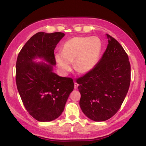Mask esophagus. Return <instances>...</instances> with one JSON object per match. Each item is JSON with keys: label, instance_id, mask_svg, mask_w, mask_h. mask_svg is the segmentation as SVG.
I'll list each match as a JSON object with an SVG mask.
<instances>
[{"label": "esophagus", "instance_id": "1", "mask_svg": "<svg viewBox=\"0 0 146 146\" xmlns=\"http://www.w3.org/2000/svg\"><path fill=\"white\" fill-rule=\"evenodd\" d=\"M78 84L77 83L75 82V84H74V88L75 89H77V88H78Z\"/></svg>", "mask_w": 146, "mask_h": 146}]
</instances>
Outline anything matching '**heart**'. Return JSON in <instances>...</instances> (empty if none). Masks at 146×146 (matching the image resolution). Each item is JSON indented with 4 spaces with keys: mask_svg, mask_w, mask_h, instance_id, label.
I'll use <instances>...</instances> for the list:
<instances>
[{
    "mask_svg": "<svg viewBox=\"0 0 146 146\" xmlns=\"http://www.w3.org/2000/svg\"><path fill=\"white\" fill-rule=\"evenodd\" d=\"M102 43L97 37H75L64 43L63 50L54 52L59 70L64 74L72 68L79 73H86L94 69L100 58Z\"/></svg>",
    "mask_w": 146,
    "mask_h": 146,
    "instance_id": "obj_1",
    "label": "heart"
}]
</instances>
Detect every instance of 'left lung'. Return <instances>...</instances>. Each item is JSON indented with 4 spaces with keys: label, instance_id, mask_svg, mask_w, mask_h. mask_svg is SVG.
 I'll return each mask as SVG.
<instances>
[{
    "label": "left lung",
    "instance_id": "8db88e82",
    "mask_svg": "<svg viewBox=\"0 0 146 146\" xmlns=\"http://www.w3.org/2000/svg\"><path fill=\"white\" fill-rule=\"evenodd\" d=\"M108 45L94 69L76 80L81 94L80 106L96 122L107 120L119 110L131 82L128 56L115 39L106 35Z\"/></svg>",
    "mask_w": 146,
    "mask_h": 146
}]
</instances>
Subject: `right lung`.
<instances>
[{
	"label": "right lung",
	"mask_w": 146,
	"mask_h": 146,
	"mask_svg": "<svg viewBox=\"0 0 146 146\" xmlns=\"http://www.w3.org/2000/svg\"><path fill=\"white\" fill-rule=\"evenodd\" d=\"M64 35L39 32L18 54L15 78L19 94L27 111L39 122H50L60 117L73 90L72 79L53 72L54 50ZM38 58L44 62H35Z\"/></svg>",
	"instance_id": "right-lung-1"
}]
</instances>
